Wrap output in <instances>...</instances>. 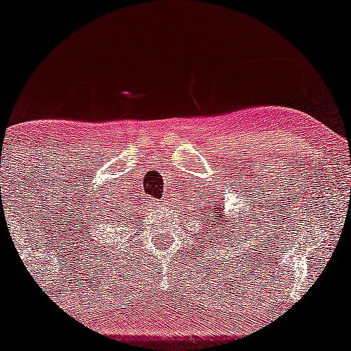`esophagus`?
Listing matches in <instances>:
<instances>
[{"label":"esophagus","instance_id":"34e87169","mask_svg":"<svg viewBox=\"0 0 351 351\" xmlns=\"http://www.w3.org/2000/svg\"><path fill=\"white\" fill-rule=\"evenodd\" d=\"M158 206H160V208H167V201H162Z\"/></svg>","mask_w":351,"mask_h":351}]
</instances>
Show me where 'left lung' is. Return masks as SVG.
Instances as JSON below:
<instances>
[{
  "label": "left lung",
  "mask_w": 351,
  "mask_h": 351,
  "mask_svg": "<svg viewBox=\"0 0 351 351\" xmlns=\"http://www.w3.org/2000/svg\"><path fill=\"white\" fill-rule=\"evenodd\" d=\"M204 182H206V180H204ZM204 186H206V184H202V187H204ZM218 186H219V184H218ZM204 189H206V187H204ZM243 193H245V191H243ZM196 196H199V193H196ZM248 196H250V194H248ZM202 199H208L204 208L201 209V215H204V216H202V219H204L208 225L215 226V228H218L219 225H223V226H226V228H228L230 223H228V218L225 216V197L216 196L215 189H208V194L202 193V197H199V202H204ZM250 201L252 199H248V202H250ZM245 206H247V204L243 202V208H245ZM252 206H255V202ZM240 215H243V209H241ZM248 218H250V216H248ZM255 218H256V216L252 215V221H255ZM245 219H247V216H245ZM240 226H245V221H241V219H238V218H231V226H230L231 230H228V233H226L228 240H237L238 233H240ZM223 237H225L223 233L215 234L216 240H223ZM245 238H247V234H245ZM245 238H243V241H245ZM237 243H240V238H238Z\"/></svg>",
  "instance_id": "obj_1"
}]
</instances>
